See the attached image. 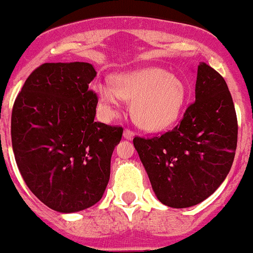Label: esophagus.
<instances>
[{"label":"esophagus","mask_w":253,"mask_h":253,"mask_svg":"<svg viewBox=\"0 0 253 253\" xmlns=\"http://www.w3.org/2000/svg\"><path fill=\"white\" fill-rule=\"evenodd\" d=\"M123 136H124V139H126V140H132V139H134L135 134L132 131H130V130L126 129V130H124V132H123Z\"/></svg>","instance_id":"obj_1"}]
</instances>
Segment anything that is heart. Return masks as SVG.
Here are the masks:
<instances>
[{
	"instance_id": "heart-1",
	"label": "heart",
	"mask_w": 253,
	"mask_h": 253,
	"mask_svg": "<svg viewBox=\"0 0 253 253\" xmlns=\"http://www.w3.org/2000/svg\"><path fill=\"white\" fill-rule=\"evenodd\" d=\"M186 92V85L178 75L158 67L117 74L113 85H95L96 97L107 118L116 116L122 101H131L132 118L148 131L165 129L178 119Z\"/></svg>"
}]
</instances>
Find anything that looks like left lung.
Returning <instances> with one entry per match:
<instances>
[{
    "label": "left lung",
    "instance_id": "left-lung-1",
    "mask_svg": "<svg viewBox=\"0 0 253 253\" xmlns=\"http://www.w3.org/2000/svg\"><path fill=\"white\" fill-rule=\"evenodd\" d=\"M132 142L163 205L187 208L205 201L225 180L238 142L235 108L222 75L201 62L195 102L180 124L161 136Z\"/></svg>",
    "mask_w": 253,
    "mask_h": 253
}]
</instances>
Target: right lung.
<instances>
[{
	"instance_id": "add662e5",
	"label": "right lung",
	"mask_w": 253,
	"mask_h": 253,
	"mask_svg": "<svg viewBox=\"0 0 253 253\" xmlns=\"http://www.w3.org/2000/svg\"><path fill=\"white\" fill-rule=\"evenodd\" d=\"M92 64L45 63L29 75L12 111V147L30 191L51 210L74 213L102 199L123 127L95 122Z\"/></svg>"
}]
</instances>
